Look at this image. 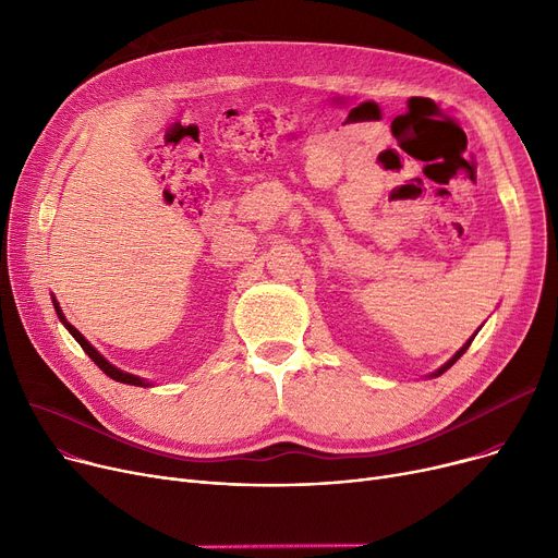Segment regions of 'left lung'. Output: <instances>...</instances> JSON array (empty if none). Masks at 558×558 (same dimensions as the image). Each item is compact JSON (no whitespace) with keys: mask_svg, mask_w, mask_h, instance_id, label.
<instances>
[{"mask_svg":"<svg viewBox=\"0 0 558 558\" xmlns=\"http://www.w3.org/2000/svg\"><path fill=\"white\" fill-rule=\"evenodd\" d=\"M468 345H471V341H468V343H465V345H463V348L459 350V353H457V355H454V357H452V360H450V362H448L446 366H441V368H438V371L434 373V377H436V375H441V373H446V371H448V368H450V366H452V364H454V362H457V360H459V357H461V355L465 353V350H468Z\"/></svg>","mask_w":558,"mask_h":558,"instance_id":"8db88e82","label":"left lung"}]
</instances>
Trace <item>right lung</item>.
<instances>
[{
	"label": "right lung",
	"mask_w": 558,
	"mask_h": 558,
	"mask_svg": "<svg viewBox=\"0 0 558 558\" xmlns=\"http://www.w3.org/2000/svg\"><path fill=\"white\" fill-rule=\"evenodd\" d=\"M56 305V312H58V316H61V320H63V324H65V328L70 330V335L78 341V345L85 350V353H87V357H90L108 377H112V379H117V383H122V385H133V387H149V385H146L144 383V379L142 377H137V375H131V373H124V371H120V368H114L110 362H106L99 353H97V350L90 345V343H87L85 341V337L74 328V326H70L68 324V320H65V316L61 314V310H58V303H53Z\"/></svg>",
	"instance_id": "1"
}]
</instances>
